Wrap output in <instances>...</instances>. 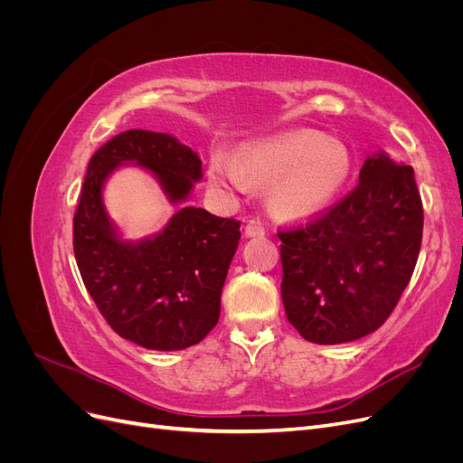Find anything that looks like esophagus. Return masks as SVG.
<instances>
[{"instance_id": "esophagus-1", "label": "esophagus", "mask_w": 463, "mask_h": 463, "mask_svg": "<svg viewBox=\"0 0 463 463\" xmlns=\"http://www.w3.org/2000/svg\"><path fill=\"white\" fill-rule=\"evenodd\" d=\"M266 233L264 223L260 220H249L245 226V235L247 237H262Z\"/></svg>"}]
</instances>
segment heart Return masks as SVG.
I'll return each instance as SVG.
<instances>
[{
  "label": "heart",
  "instance_id": "b5f03b06",
  "mask_svg": "<svg viewBox=\"0 0 463 463\" xmlns=\"http://www.w3.org/2000/svg\"><path fill=\"white\" fill-rule=\"evenodd\" d=\"M352 175L347 148L325 133L303 129L262 138L243 148L240 160L216 152L210 179L220 187L249 191L272 184V206L286 218H307L326 208Z\"/></svg>",
  "mask_w": 463,
  "mask_h": 463
}]
</instances>
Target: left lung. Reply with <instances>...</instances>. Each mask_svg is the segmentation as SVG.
Listing matches in <instances>:
<instances>
[{
  "label": "left lung",
  "instance_id": "left-lung-1",
  "mask_svg": "<svg viewBox=\"0 0 463 463\" xmlns=\"http://www.w3.org/2000/svg\"><path fill=\"white\" fill-rule=\"evenodd\" d=\"M289 325L315 344H344L381 328L415 270L423 203L413 167L367 158L342 201L278 230Z\"/></svg>",
  "mask_w": 463,
  "mask_h": 463
}]
</instances>
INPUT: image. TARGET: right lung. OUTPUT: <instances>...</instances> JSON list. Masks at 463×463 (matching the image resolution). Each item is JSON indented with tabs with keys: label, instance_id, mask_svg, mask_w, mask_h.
Returning a JSON list of instances; mask_svg holds the SVG:
<instances>
[{
	"label": "right lung",
	"instance_id": "1",
	"mask_svg": "<svg viewBox=\"0 0 463 463\" xmlns=\"http://www.w3.org/2000/svg\"><path fill=\"white\" fill-rule=\"evenodd\" d=\"M123 162L156 175L172 201H184L203 175L197 154L172 135L129 129L89 162L73 218V250L98 311L121 338L174 352L199 344L220 318V296L240 241L241 222L185 206L165 230L123 243L102 204V185Z\"/></svg>",
	"mask_w": 463,
	"mask_h": 463
}]
</instances>
